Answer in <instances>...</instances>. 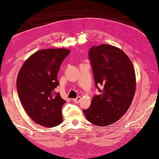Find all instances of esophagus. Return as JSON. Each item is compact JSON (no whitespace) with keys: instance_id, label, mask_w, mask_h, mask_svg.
<instances>
[{"instance_id":"esophagus-1","label":"esophagus","mask_w":159,"mask_h":159,"mask_svg":"<svg viewBox=\"0 0 159 159\" xmlns=\"http://www.w3.org/2000/svg\"><path fill=\"white\" fill-rule=\"evenodd\" d=\"M80 100H81V98H80V96H78L77 98L73 99V101L74 102H75V103H79V102H80Z\"/></svg>"}]
</instances>
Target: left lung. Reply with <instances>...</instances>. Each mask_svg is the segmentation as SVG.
I'll list each match as a JSON object with an SVG mask.
<instances>
[{
    "label": "left lung",
    "instance_id": "left-lung-1",
    "mask_svg": "<svg viewBox=\"0 0 159 159\" xmlns=\"http://www.w3.org/2000/svg\"><path fill=\"white\" fill-rule=\"evenodd\" d=\"M89 58L95 87L100 94L93 97L84 114L94 125H111L118 121L131 105L136 89L134 69L127 55L111 45L92 47Z\"/></svg>",
    "mask_w": 159,
    "mask_h": 159
}]
</instances>
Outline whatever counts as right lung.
Here are the masks:
<instances>
[{
	"instance_id": "add662e5",
	"label": "right lung",
	"mask_w": 159,
	"mask_h": 159,
	"mask_svg": "<svg viewBox=\"0 0 159 159\" xmlns=\"http://www.w3.org/2000/svg\"><path fill=\"white\" fill-rule=\"evenodd\" d=\"M70 52L61 48L38 51L18 73L16 84L22 105L32 120L44 127H55L63 121L61 108L66 101L55 90L61 64Z\"/></svg>"
}]
</instances>
